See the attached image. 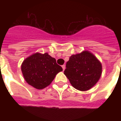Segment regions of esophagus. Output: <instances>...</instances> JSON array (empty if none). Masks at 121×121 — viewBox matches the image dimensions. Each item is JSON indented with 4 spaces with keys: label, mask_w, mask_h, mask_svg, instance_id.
<instances>
[{
    "label": "esophagus",
    "mask_w": 121,
    "mask_h": 121,
    "mask_svg": "<svg viewBox=\"0 0 121 121\" xmlns=\"http://www.w3.org/2000/svg\"><path fill=\"white\" fill-rule=\"evenodd\" d=\"M62 67L63 68V70H65V65H63L62 66Z\"/></svg>",
    "instance_id": "1"
}]
</instances>
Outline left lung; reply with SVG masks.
I'll return each instance as SVG.
<instances>
[{"mask_svg":"<svg viewBox=\"0 0 121 121\" xmlns=\"http://www.w3.org/2000/svg\"><path fill=\"white\" fill-rule=\"evenodd\" d=\"M102 67L97 57L88 51L71 55L64 74L74 88L87 91L96 85L102 74Z\"/></svg>","mask_w":121,"mask_h":121,"instance_id":"obj_1","label":"left lung"}]
</instances>
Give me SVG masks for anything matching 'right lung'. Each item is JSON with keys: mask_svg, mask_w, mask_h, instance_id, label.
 <instances>
[{"mask_svg": "<svg viewBox=\"0 0 121 121\" xmlns=\"http://www.w3.org/2000/svg\"><path fill=\"white\" fill-rule=\"evenodd\" d=\"M25 80L36 89L45 88L54 80L56 75L62 71L56 60L47 53H36L26 57L21 65Z\"/></svg>", "mask_w": 121, "mask_h": 121, "instance_id": "1", "label": "right lung"}]
</instances>
